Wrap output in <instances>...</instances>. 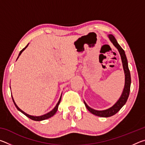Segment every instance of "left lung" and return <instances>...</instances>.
Listing matches in <instances>:
<instances>
[{
	"instance_id": "8db88e82",
	"label": "left lung",
	"mask_w": 145,
	"mask_h": 145,
	"mask_svg": "<svg viewBox=\"0 0 145 145\" xmlns=\"http://www.w3.org/2000/svg\"><path fill=\"white\" fill-rule=\"evenodd\" d=\"M108 37H109V40H111V41L114 45L115 47H116L118 49V50L119 51L120 56H121L123 68V70L125 73V86H124L123 91V93L121 95V97H120L119 100L116 102V104H115L113 106H112L111 107H110L107 109L104 110V111H97V110L93 109L92 108H91L88 106V105L86 104V103L84 101L86 107L87 109L90 112H91V113L93 114L96 115V116H100V117H105V118L112 116L115 114H116L117 112L121 109V108L125 104L127 100L128 99L129 96L130 89H131V73H130V71L129 69L128 61H127L125 51L123 50V49L120 46L119 44L118 43L116 40L115 39L114 36L113 35H112V34H109V35H108Z\"/></svg>"
}]
</instances>
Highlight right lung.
Masks as SVG:
<instances>
[{
	"label": "right lung",
	"mask_w": 145,
	"mask_h": 145,
	"mask_svg": "<svg viewBox=\"0 0 145 145\" xmlns=\"http://www.w3.org/2000/svg\"><path fill=\"white\" fill-rule=\"evenodd\" d=\"M28 45H29V43L27 44V45L25 48H24L22 49V50L20 51V52L19 55H18V57H17V59H18V57H19V56H20V54H21L22 53L23 51H24V50H25V49L27 47ZM11 97H12V95H11ZM12 99H13V102H14V105H15V106H16V107L17 108V109H18V111H20L21 112H22V113H23L24 114H25L27 117H28L29 118H30V119H31V120H34V121H42V120H46V119L49 118L53 116L54 115V114H56V112H57V111L58 106H59V103H60V102H61V97H60L59 100V101H58V102H57V105H56V107H55L54 108V109L52 110V111H50L49 112H48V113H46V114H43V115H42V116H31V115H29V114H28L25 113V112H24V111H22V110H21L18 106H17L16 104V103L14 102V99H13V97H12Z\"/></svg>",
	"instance_id": "right-lung-1"
}]
</instances>
